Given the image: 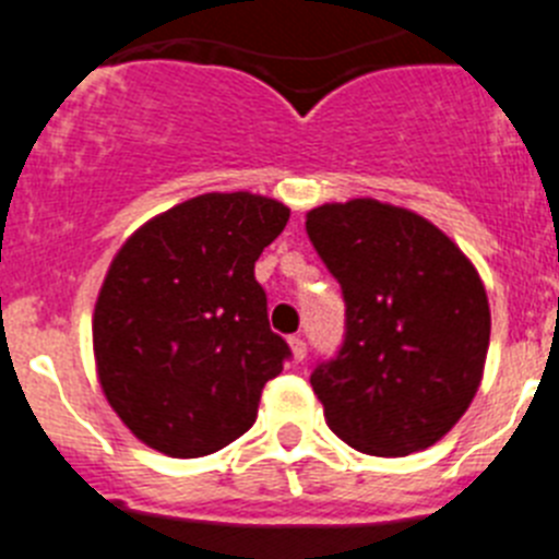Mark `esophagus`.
Masks as SVG:
<instances>
[{
	"label": "esophagus",
	"mask_w": 559,
	"mask_h": 559,
	"mask_svg": "<svg viewBox=\"0 0 559 559\" xmlns=\"http://www.w3.org/2000/svg\"><path fill=\"white\" fill-rule=\"evenodd\" d=\"M288 345H290V353H294V361H302L305 356H308V345H305V338L290 336Z\"/></svg>",
	"instance_id": "34e87169"
}]
</instances>
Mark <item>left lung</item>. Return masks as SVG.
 <instances>
[{
    "instance_id": "1",
    "label": "left lung",
    "mask_w": 559,
    "mask_h": 559,
    "mask_svg": "<svg viewBox=\"0 0 559 559\" xmlns=\"http://www.w3.org/2000/svg\"><path fill=\"white\" fill-rule=\"evenodd\" d=\"M345 297V338L311 388L353 450L402 457L447 436L478 393L489 302L478 271L421 214L359 198L308 212Z\"/></svg>"
}]
</instances>
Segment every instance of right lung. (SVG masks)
<instances>
[{
  "mask_svg": "<svg viewBox=\"0 0 559 559\" xmlns=\"http://www.w3.org/2000/svg\"><path fill=\"white\" fill-rule=\"evenodd\" d=\"M288 217L260 194H200L116 254L95 302V365L107 402L146 447L212 455L257 421L290 347L271 331L254 262Z\"/></svg>",
  "mask_w": 559,
  "mask_h": 559,
  "instance_id": "right-lung-1",
  "label": "right lung"
}]
</instances>
